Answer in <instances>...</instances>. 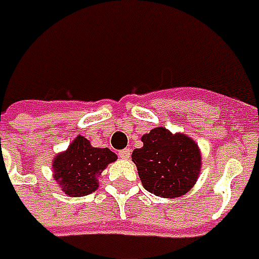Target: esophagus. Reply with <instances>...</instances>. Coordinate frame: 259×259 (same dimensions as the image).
Instances as JSON below:
<instances>
[{
	"label": "esophagus",
	"mask_w": 259,
	"mask_h": 259,
	"mask_svg": "<svg viewBox=\"0 0 259 259\" xmlns=\"http://www.w3.org/2000/svg\"><path fill=\"white\" fill-rule=\"evenodd\" d=\"M130 155H131L130 149L120 150V157H121V159H124V160H128V159H130Z\"/></svg>",
	"instance_id": "34e87169"
}]
</instances>
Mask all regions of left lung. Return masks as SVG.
I'll use <instances>...</instances> for the list:
<instances>
[{
  "mask_svg": "<svg viewBox=\"0 0 259 259\" xmlns=\"http://www.w3.org/2000/svg\"><path fill=\"white\" fill-rule=\"evenodd\" d=\"M141 141L144 145L133 152V162L145 190L162 198H179L190 191L202 166L197 142L164 126L152 128Z\"/></svg>",
  "mask_w": 259,
  "mask_h": 259,
  "instance_id": "8db88e82",
  "label": "left lung"
}]
</instances>
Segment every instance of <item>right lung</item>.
I'll list each match as a JSON object with an SVG mask.
<instances>
[{"label":"right lung","mask_w":259,"mask_h":259,"mask_svg":"<svg viewBox=\"0 0 259 259\" xmlns=\"http://www.w3.org/2000/svg\"><path fill=\"white\" fill-rule=\"evenodd\" d=\"M117 155L109 148H95L82 135L53 159V179L68 197H85L99 188V177Z\"/></svg>","instance_id":"1"}]
</instances>
